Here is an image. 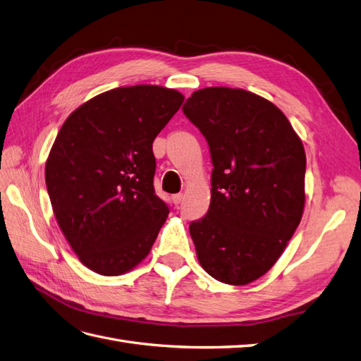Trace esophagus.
<instances>
[{
	"label": "esophagus",
	"instance_id": "1",
	"mask_svg": "<svg viewBox=\"0 0 361 361\" xmlns=\"http://www.w3.org/2000/svg\"><path fill=\"white\" fill-rule=\"evenodd\" d=\"M171 200H173V203H174V204H179V203H182V200H183V194H174L173 197H171Z\"/></svg>",
	"mask_w": 361,
	"mask_h": 361
}]
</instances>
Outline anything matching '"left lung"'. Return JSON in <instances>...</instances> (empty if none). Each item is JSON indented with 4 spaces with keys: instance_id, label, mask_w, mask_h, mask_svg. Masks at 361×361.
Segmentation results:
<instances>
[{
    "instance_id": "8db88e82",
    "label": "left lung",
    "mask_w": 361,
    "mask_h": 361,
    "mask_svg": "<svg viewBox=\"0 0 361 361\" xmlns=\"http://www.w3.org/2000/svg\"><path fill=\"white\" fill-rule=\"evenodd\" d=\"M183 114L211 150V204L190 224L197 259L227 285H248L285 251L304 211L305 152L279 108L243 89L194 92Z\"/></svg>"
}]
</instances>
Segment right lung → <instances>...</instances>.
<instances>
[{
	"instance_id": "obj_1",
	"label": "right lung",
	"mask_w": 361,
	"mask_h": 361,
	"mask_svg": "<svg viewBox=\"0 0 361 361\" xmlns=\"http://www.w3.org/2000/svg\"><path fill=\"white\" fill-rule=\"evenodd\" d=\"M182 102V93L166 87H118L76 108L54 141L45 167L52 211L78 259L97 274L137 267L166 223L152 145Z\"/></svg>"
}]
</instances>
